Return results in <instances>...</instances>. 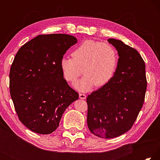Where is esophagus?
I'll return each instance as SVG.
<instances>
[{
    "label": "esophagus",
    "instance_id": "34e87169",
    "mask_svg": "<svg viewBox=\"0 0 160 160\" xmlns=\"http://www.w3.org/2000/svg\"><path fill=\"white\" fill-rule=\"evenodd\" d=\"M79 97H80V99H86V95L85 94L80 93L79 94Z\"/></svg>",
    "mask_w": 160,
    "mask_h": 160
}]
</instances>
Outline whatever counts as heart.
<instances>
[{"mask_svg": "<svg viewBox=\"0 0 160 160\" xmlns=\"http://www.w3.org/2000/svg\"><path fill=\"white\" fill-rule=\"evenodd\" d=\"M72 56L62 58L60 66L68 82H75L82 72L85 75L74 83L80 92L90 91L94 85H106L113 76L118 63L117 53L112 45L93 40L82 42L72 51Z\"/></svg>", "mask_w": 160, "mask_h": 160, "instance_id": "b5f03b06", "label": "heart"}]
</instances>
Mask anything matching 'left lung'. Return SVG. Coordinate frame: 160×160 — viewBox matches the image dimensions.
<instances>
[{
    "label": "left lung",
    "instance_id": "obj_1",
    "mask_svg": "<svg viewBox=\"0 0 160 160\" xmlns=\"http://www.w3.org/2000/svg\"><path fill=\"white\" fill-rule=\"evenodd\" d=\"M108 42L118 51L116 71L106 85L87 97L88 128L92 133L107 139L131 128L147 89L145 65L140 53L121 40Z\"/></svg>",
    "mask_w": 160,
    "mask_h": 160
}]
</instances>
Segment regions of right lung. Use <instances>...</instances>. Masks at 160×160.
I'll return each mask as SVG.
<instances>
[{"label": "right lung", "mask_w": 160, "mask_h": 160, "mask_svg": "<svg viewBox=\"0 0 160 160\" xmlns=\"http://www.w3.org/2000/svg\"><path fill=\"white\" fill-rule=\"evenodd\" d=\"M78 39L65 34L39 35L24 44L10 71V92L15 109L27 128L50 134L59 126L78 94L68 85L60 62Z\"/></svg>", "instance_id": "obj_1"}]
</instances>
